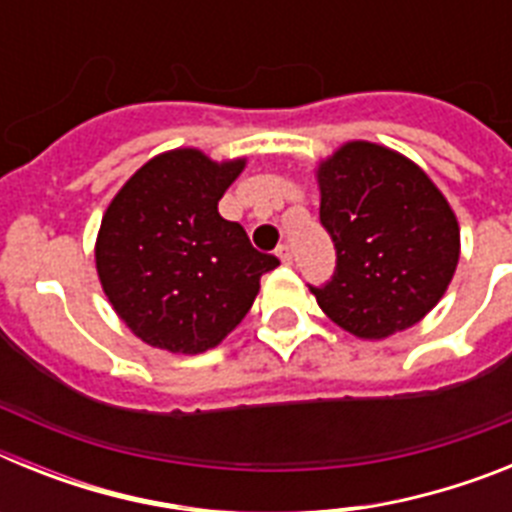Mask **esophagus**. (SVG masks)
<instances>
[{"label":"esophagus","instance_id":"obj_1","mask_svg":"<svg viewBox=\"0 0 512 512\" xmlns=\"http://www.w3.org/2000/svg\"><path fill=\"white\" fill-rule=\"evenodd\" d=\"M277 256H279V261H282V264H292V251H289V246H279Z\"/></svg>","mask_w":512,"mask_h":512}]
</instances>
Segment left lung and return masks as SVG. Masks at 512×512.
Segmentation results:
<instances>
[{
    "label": "left lung",
    "instance_id": "8db88e82",
    "mask_svg": "<svg viewBox=\"0 0 512 512\" xmlns=\"http://www.w3.org/2000/svg\"><path fill=\"white\" fill-rule=\"evenodd\" d=\"M320 223L336 274L310 287L320 310L356 338L379 341L438 305L459 264V223L418 164L369 140L320 161Z\"/></svg>",
    "mask_w": 512,
    "mask_h": 512
}]
</instances>
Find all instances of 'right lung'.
<instances>
[{
    "label": "right lung",
    "mask_w": 512,
    "mask_h": 512,
    "mask_svg": "<svg viewBox=\"0 0 512 512\" xmlns=\"http://www.w3.org/2000/svg\"><path fill=\"white\" fill-rule=\"evenodd\" d=\"M246 158L212 161L197 148L158 153L122 184L94 246L104 295L140 341L202 354L246 318L261 274L279 259L251 246L217 202Z\"/></svg>",
    "instance_id": "obj_1"
}]
</instances>
